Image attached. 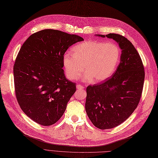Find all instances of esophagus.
I'll return each instance as SVG.
<instances>
[{"instance_id": "esophagus-1", "label": "esophagus", "mask_w": 158, "mask_h": 158, "mask_svg": "<svg viewBox=\"0 0 158 158\" xmlns=\"http://www.w3.org/2000/svg\"><path fill=\"white\" fill-rule=\"evenodd\" d=\"M77 89H80V90H82V89H84V87H83V86H82V85H81L80 84H78L77 85Z\"/></svg>"}]
</instances>
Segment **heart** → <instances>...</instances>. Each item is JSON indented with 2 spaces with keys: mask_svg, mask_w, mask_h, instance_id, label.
<instances>
[{
  "mask_svg": "<svg viewBox=\"0 0 158 158\" xmlns=\"http://www.w3.org/2000/svg\"><path fill=\"white\" fill-rule=\"evenodd\" d=\"M63 57V64L68 78H78L83 70V80L103 81L115 71L120 56L118 46L113 42L87 41L73 48Z\"/></svg>",
  "mask_w": 158,
  "mask_h": 158,
  "instance_id": "obj_1",
  "label": "heart"
}]
</instances>
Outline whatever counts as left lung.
<instances>
[{
	"label": "left lung",
	"instance_id": "1",
	"mask_svg": "<svg viewBox=\"0 0 158 158\" xmlns=\"http://www.w3.org/2000/svg\"><path fill=\"white\" fill-rule=\"evenodd\" d=\"M118 43L120 62L104 82L87 87L85 110L92 123L100 129L117 127L130 116L140 102L145 71L142 60L133 44L118 34H97Z\"/></svg>",
	"mask_w": 158,
	"mask_h": 158
}]
</instances>
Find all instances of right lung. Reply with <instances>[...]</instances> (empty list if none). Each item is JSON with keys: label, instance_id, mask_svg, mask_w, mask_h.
Returning a JSON list of instances; mask_svg holds the SVG:
<instances>
[{"label": "right lung", "instance_id": "1", "mask_svg": "<svg viewBox=\"0 0 158 158\" xmlns=\"http://www.w3.org/2000/svg\"><path fill=\"white\" fill-rule=\"evenodd\" d=\"M81 37L44 29L22 44L14 67L15 94L23 112L40 125L56 123L76 91V83L64 75V55Z\"/></svg>", "mask_w": 158, "mask_h": 158}]
</instances>
